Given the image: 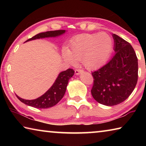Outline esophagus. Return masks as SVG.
<instances>
[{
	"mask_svg": "<svg viewBox=\"0 0 146 146\" xmlns=\"http://www.w3.org/2000/svg\"><path fill=\"white\" fill-rule=\"evenodd\" d=\"M83 70H80V69H76V70H75V73L76 75H78V74H80V73L82 72Z\"/></svg>",
	"mask_w": 146,
	"mask_h": 146,
	"instance_id": "34e87169",
	"label": "esophagus"
}]
</instances>
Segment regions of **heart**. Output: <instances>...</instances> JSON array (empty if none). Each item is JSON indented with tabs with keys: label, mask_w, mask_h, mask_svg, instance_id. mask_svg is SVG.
<instances>
[{
	"label": "heart",
	"mask_w": 146,
	"mask_h": 146,
	"mask_svg": "<svg viewBox=\"0 0 146 146\" xmlns=\"http://www.w3.org/2000/svg\"><path fill=\"white\" fill-rule=\"evenodd\" d=\"M70 50L64 49L63 56L74 64L81 60L85 67L93 70L100 67L108 60L111 53L113 40L108 33L80 35L73 39Z\"/></svg>",
	"instance_id": "obj_1"
}]
</instances>
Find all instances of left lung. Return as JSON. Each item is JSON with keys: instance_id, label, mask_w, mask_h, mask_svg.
<instances>
[{"instance_id": "1", "label": "left lung", "mask_w": 146, "mask_h": 146, "mask_svg": "<svg viewBox=\"0 0 146 146\" xmlns=\"http://www.w3.org/2000/svg\"><path fill=\"white\" fill-rule=\"evenodd\" d=\"M115 54L108 62L92 72L93 97L101 104L112 106L129 97L138 80V58L128 42L115 34Z\"/></svg>"}]
</instances>
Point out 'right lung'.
Listing matches in <instances>:
<instances>
[{
	"mask_svg": "<svg viewBox=\"0 0 146 146\" xmlns=\"http://www.w3.org/2000/svg\"><path fill=\"white\" fill-rule=\"evenodd\" d=\"M65 31L66 30L61 29V30L43 32V33H40L36 35L32 38H29L26 42L37 38L55 37V36H57L64 33ZM74 73H75V71L73 69H68L66 71L61 72L58 75L55 82H54L50 89L48 91H47L43 95H42L41 97H38V98H36V99L25 100L16 95L17 97L23 103L35 108L46 109L53 107L63 98L66 92L69 80L72 77Z\"/></svg>",
	"mask_w": 146,
	"mask_h": 146,
	"instance_id": "obj_1",
	"label": "right lung"
}]
</instances>
